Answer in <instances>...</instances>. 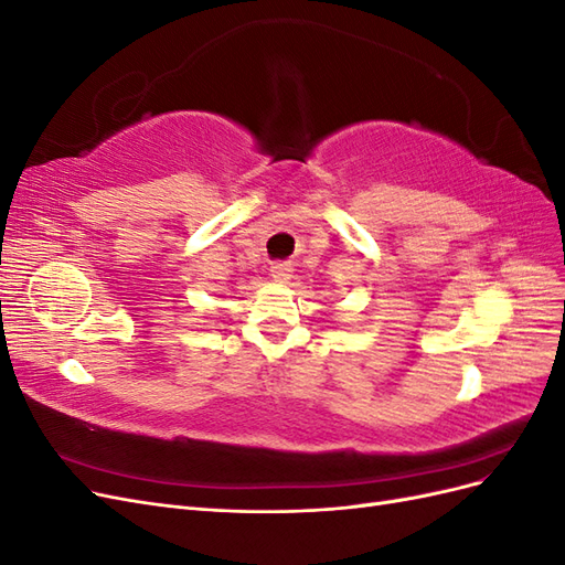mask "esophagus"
<instances>
[{"label":"esophagus","mask_w":565,"mask_h":565,"mask_svg":"<svg viewBox=\"0 0 565 565\" xmlns=\"http://www.w3.org/2000/svg\"><path fill=\"white\" fill-rule=\"evenodd\" d=\"M270 276L276 282H289V278H292V266L285 264V262H278L270 266Z\"/></svg>","instance_id":"34e87169"}]
</instances>
